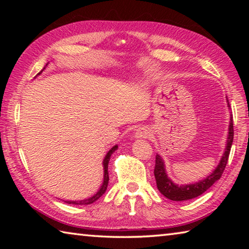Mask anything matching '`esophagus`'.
Wrapping results in <instances>:
<instances>
[{
    "label": "esophagus",
    "mask_w": 249,
    "mask_h": 249,
    "mask_svg": "<svg viewBox=\"0 0 249 249\" xmlns=\"http://www.w3.org/2000/svg\"><path fill=\"white\" fill-rule=\"evenodd\" d=\"M150 136V132L147 127H140L135 132V137L136 138H148Z\"/></svg>",
    "instance_id": "obj_1"
}]
</instances>
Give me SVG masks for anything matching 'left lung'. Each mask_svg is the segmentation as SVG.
<instances>
[{
    "mask_svg": "<svg viewBox=\"0 0 249 249\" xmlns=\"http://www.w3.org/2000/svg\"><path fill=\"white\" fill-rule=\"evenodd\" d=\"M227 103H229V101H227ZM229 107H230V104H229ZM233 138H234L233 116H231L229 136H227V142H226V148L220 160V163H218L217 167L215 168V170H214L210 176L206 177L204 180H201L199 182L191 183V184L179 185L172 182V181L168 178V176L166 174V168H165V163H163V160L159 155H156L154 175H155L156 183H157V188L160 191V193L172 201H187L190 199H195V197L201 196L202 193H204L208 189L212 187V185L221 178L223 172H224L227 160H229L231 147V144H233Z\"/></svg>",
    "mask_w": 249,
    "mask_h": 249,
    "instance_id": "8db88e82",
    "label": "left lung"
}]
</instances>
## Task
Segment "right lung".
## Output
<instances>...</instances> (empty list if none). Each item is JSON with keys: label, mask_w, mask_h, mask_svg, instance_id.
Returning <instances> with one entry per match:
<instances>
[{"label": "right lung", "mask_w": 249, "mask_h": 249, "mask_svg": "<svg viewBox=\"0 0 249 249\" xmlns=\"http://www.w3.org/2000/svg\"><path fill=\"white\" fill-rule=\"evenodd\" d=\"M48 65V64H47ZM46 65V66H47ZM45 69V68H44ZM44 69L40 71V72L37 74L39 75L41 72H43ZM117 149V145L113 146L111 149L108 150V153L107 154V156H105V158L103 160V168H104V179H103V183L102 185H101L100 190L95 193V195L93 196L89 197V199H86V200H81V201H65L67 202V203L69 204H75V205H88V204H91L93 203V202H95L98 199H100L101 196H102L104 195V192L107 191V184H108V171H107V166H108V161H109V158H111V155L114 153V151Z\"/></svg>", "instance_id": "right-lung-1"}]
</instances>
